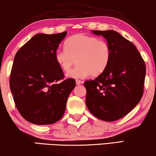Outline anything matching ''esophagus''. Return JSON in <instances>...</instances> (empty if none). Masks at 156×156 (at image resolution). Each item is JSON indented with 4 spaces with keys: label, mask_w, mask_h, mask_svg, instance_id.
Returning a JSON list of instances; mask_svg holds the SVG:
<instances>
[{
    "label": "esophagus",
    "mask_w": 156,
    "mask_h": 156,
    "mask_svg": "<svg viewBox=\"0 0 156 156\" xmlns=\"http://www.w3.org/2000/svg\"><path fill=\"white\" fill-rule=\"evenodd\" d=\"M83 83V82L82 81H80V80H76V83L77 85H80V84H81V83Z\"/></svg>",
    "instance_id": "obj_1"
}]
</instances>
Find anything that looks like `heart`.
<instances>
[{"mask_svg":"<svg viewBox=\"0 0 156 156\" xmlns=\"http://www.w3.org/2000/svg\"><path fill=\"white\" fill-rule=\"evenodd\" d=\"M110 58L111 50L105 41L85 34L72 36L65 41V48H58L55 53L56 62L63 71L68 72L77 62L67 74L74 79L99 76L107 68Z\"/></svg>","mask_w":156,"mask_h":156,"instance_id":"1","label":"heart"}]
</instances>
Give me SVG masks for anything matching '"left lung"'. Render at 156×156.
I'll use <instances>...</instances> for the list:
<instances>
[{
	"label": "left lung",
	"mask_w": 156,
	"mask_h": 156,
	"mask_svg": "<svg viewBox=\"0 0 156 156\" xmlns=\"http://www.w3.org/2000/svg\"><path fill=\"white\" fill-rule=\"evenodd\" d=\"M107 41L111 58L107 68L94 80L86 81V105L97 118L115 121L128 114L144 94L146 65L136 46L113 30H93Z\"/></svg>",
	"instance_id": "obj_1"
}]
</instances>
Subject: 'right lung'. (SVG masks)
Returning a JSON list of instances; mask_svg holds the SVG:
<instances>
[{"label":"right lung","mask_w":156,"mask_h":156,"mask_svg":"<svg viewBox=\"0 0 156 156\" xmlns=\"http://www.w3.org/2000/svg\"><path fill=\"white\" fill-rule=\"evenodd\" d=\"M67 31L38 34L15 56L10 87L20 115L29 122L51 125L62 117L67 101L75 87L74 79H64L55 58V51Z\"/></svg>","instance_id":"add662e5"}]
</instances>
